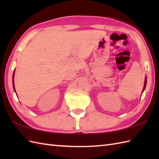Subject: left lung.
I'll return each mask as SVG.
<instances>
[{"label":"left lung","instance_id":"left-lung-1","mask_svg":"<svg viewBox=\"0 0 159 159\" xmlns=\"http://www.w3.org/2000/svg\"><path fill=\"white\" fill-rule=\"evenodd\" d=\"M146 83H147V77L146 76V78H145V81H144V86H143V91H144L145 88H146Z\"/></svg>","mask_w":159,"mask_h":159}]
</instances>
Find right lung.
<instances>
[{"label":"right lung","instance_id":"1","mask_svg":"<svg viewBox=\"0 0 159 159\" xmlns=\"http://www.w3.org/2000/svg\"><path fill=\"white\" fill-rule=\"evenodd\" d=\"M14 74H15V70L13 71V76H12V83H13V89H14V92H16V89H15V86H14Z\"/></svg>","mask_w":159,"mask_h":159}]
</instances>
